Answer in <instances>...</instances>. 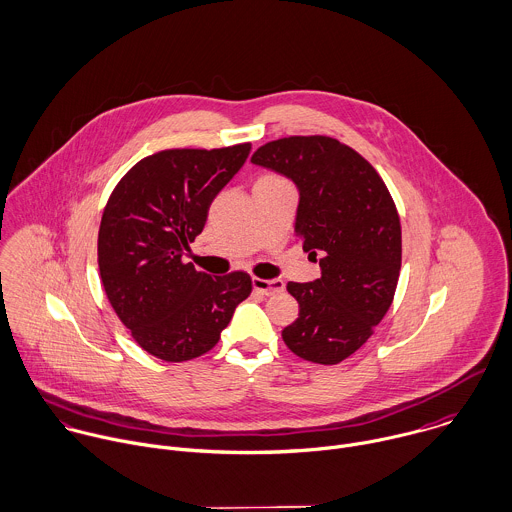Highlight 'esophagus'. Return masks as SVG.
Returning a JSON list of instances; mask_svg holds the SVG:
<instances>
[{"instance_id":"1","label":"esophagus","mask_w":512,"mask_h":512,"mask_svg":"<svg viewBox=\"0 0 512 512\" xmlns=\"http://www.w3.org/2000/svg\"><path fill=\"white\" fill-rule=\"evenodd\" d=\"M252 286L256 292L264 294V296H272L284 290V282L282 280H264V278H254Z\"/></svg>"}]
</instances>
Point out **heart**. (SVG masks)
Listing matches in <instances>:
<instances>
[{"mask_svg": "<svg viewBox=\"0 0 512 512\" xmlns=\"http://www.w3.org/2000/svg\"><path fill=\"white\" fill-rule=\"evenodd\" d=\"M264 178H276V176H264Z\"/></svg>", "mask_w": 512, "mask_h": 512, "instance_id": "heart-1", "label": "heart"}]
</instances>
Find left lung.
<instances>
[{"mask_svg":"<svg viewBox=\"0 0 512 512\" xmlns=\"http://www.w3.org/2000/svg\"><path fill=\"white\" fill-rule=\"evenodd\" d=\"M252 163L298 186L296 236L322 268L314 282H288L300 316L284 328V343L302 359L340 363L369 340L393 302L401 270L395 202L377 171L332 137L278 139Z\"/></svg>","mask_w":512,"mask_h":512,"instance_id":"left-lung-1","label":"left lung"}]
</instances>
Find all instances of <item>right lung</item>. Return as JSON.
<instances>
[{
  "label": "right lung",
  "mask_w": 512,
  "mask_h": 512,
  "mask_svg": "<svg viewBox=\"0 0 512 512\" xmlns=\"http://www.w3.org/2000/svg\"><path fill=\"white\" fill-rule=\"evenodd\" d=\"M252 145L169 149L145 157L111 192L97 256L105 294L133 340L163 361L210 351L252 292L246 272L210 276L182 262L214 196Z\"/></svg>",
  "instance_id": "obj_1"
}]
</instances>
